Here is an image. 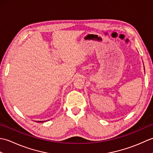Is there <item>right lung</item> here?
Returning a JSON list of instances; mask_svg holds the SVG:
<instances>
[{"label":"right lung","mask_w":153,"mask_h":153,"mask_svg":"<svg viewBox=\"0 0 153 153\" xmlns=\"http://www.w3.org/2000/svg\"><path fill=\"white\" fill-rule=\"evenodd\" d=\"M37 122H38V121H37Z\"/></svg>","instance_id":"right-lung-1"}]
</instances>
